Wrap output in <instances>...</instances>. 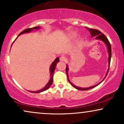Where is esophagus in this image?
Segmentation results:
<instances>
[{"label": "esophagus", "instance_id": "obj_1", "mask_svg": "<svg viewBox=\"0 0 124 124\" xmlns=\"http://www.w3.org/2000/svg\"><path fill=\"white\" fill-rule=\"evenodd\" d=\"M60 61H62V62H65V61L67 60V59H66L65 56H62L60 57Z\"/></svg>", "mask_w": 124, "mask_h": 124}]
</instances>
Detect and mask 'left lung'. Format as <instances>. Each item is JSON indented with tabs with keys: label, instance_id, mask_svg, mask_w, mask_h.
<instances>
[{
	"label": "left lung",
	"instance_id": "8db88e82",
	"mask_svg": "<svg viewBox=\"0 0 124 124\" xmlns=\"http://www.w3.org/2000/svg\"><path fill=\"white\" fill-rule=\"evenodd\" d=\"M88 30H89V31L91 33V35L92 37H95L96 39L97 40H100L102 41L103 42L105 43V46H107V48L108 49V69L107 73H106V75L104 78H103V80H102L101 82H100L99 83H98L97 84H96V85L92 86H90L89 88H81V87H78V86H77L76 85L73 84V83H72L70 81V79H69V77H68V70H69V68L68 65H67V67H66V73H67V78H68V80L70 83L71 84V85L72 86H73L74 88H76V89H78V90H81V91H86V90H89L90 89H92V88H93L94 87H96V86H97L98 85H99L101 82H102L105 79L106 77H107L108 73L109 70V67H110V60H111V57H112V49H111V46H110V43L108 39L107 38H106V36L104 35L103 33H102L100 31L97 30H94V29H92V28H86Z\"/></svg>",
	"mask_w": 124,
	"mask_h": 124
}]
</instances>
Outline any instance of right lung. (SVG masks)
Here are the masks:
<instances>
[{
	"label": "right lung",
	"instance_id": "obj_1",
	"mask_svg": "<svg viewBox=\"0 0 124 124\" xmlns=\"http://www.w3.org/2000/svg\"><path fill=\"white\" fill-rule=\"evenodd\" d=\"M40 28V27H33V28H27L26 30L23 31L21 32L20 34L18 35L19 36H20V35L22 34H23V33H29V32H31L33 30H39ZM17 39V38H16ZM15 39V40H16ZM13 42V43H14ZM13 44V43H12ZM59 62V57H57L55 60H54L53 62L52 63V64L51 65V67L50 68H49V72H50V79H49V81L48 82V83L46 84V86H44V88H43V89H41L40 90H39V91H29L30 92H32V93H40V92H42L43 91H46V90H47L48 88L50 87L51 85H52V84L53 83V76H54V70H55V68H56V66L57 65V63Z\"/></svg>",
	"mask_w": 124,
	"mask_h": 124
}]
</instances>
